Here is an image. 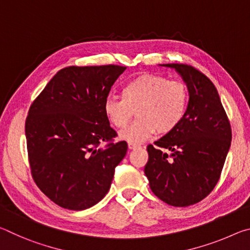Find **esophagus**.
<instances>
[{
	"label": "esophagus",
	"instance_id": "esophagus-1",
	"mask_svg": "<svg viewBox=\"0 0 250 250\" xmlns=\"http://www.w3.org/2000/svg\"><path fill=\"white\" fill-rule=\"evenodd\" d=\"M128 146L130 150H133V149H137V147H139V145H137V143H133V142H128Z\"/></svg>",
	"mask_w": 250,
	"mask_h": 250
}]
</instances>
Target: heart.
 <instances>
[{"mask_svg":"<svg viewBox=\"0 0 250 250\" xmlns=\"http://www.w3.org/2000/svg\"><path fill=\"white\" fill-rule=\"evenodd\" d=\"M122 96H108L104 111L113 126L126 125L134 110L138 119L120 132L128 142L140 143L155 132L167 134L181 125L188 110L189 94L186 84L166 76L143 74L125 84Z\"/></svg>","mask_w":250,"mask_h":250,"instance_id":"obj_1","label":"heart"}]
</instances>
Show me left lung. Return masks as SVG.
I'll list each match as a JSON object with an SVG mask.
<instances>
[{
  "label": "left lung",
  "mask_w": 250,
  "mask_h": 250,
  "mask_svg": "<svg viewBox=\"0 0 250 250\" xmlns=\"http://www.w3.org/2000/svg\"><path fill=\"white\" fill-rule=\"evenodd\" d=\"M188 84L189 100L181 125L146 146L145 173L161 201L186 207L208 195L221 177L231 126L214 83L195 67L167 64Z\"/></svg>",
  "instance_id": "1"
}]
</instances>
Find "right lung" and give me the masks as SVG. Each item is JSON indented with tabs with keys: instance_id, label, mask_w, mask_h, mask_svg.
Returning a JSON list of instances; mask_svg holds the SVG:
<instances>
[{
	"instance_id": "right-lung-1",
	"label": "right lung",
	"mask_w": 250,
	"mask_h": 250,
	"mask_svg": "<svg viewBox=\"0 0 250 250\" xmlns=\"http://www.w3.org/2000/svg\"><path fill=\"white\" fill-rule=\"evenodd\" d=\"M126 69L119 65L69 66L36 97L25 121L34 182L61 207L82 210L108 193L125 141H116L104 103Z\"/></svg>"
}]
</instances>
